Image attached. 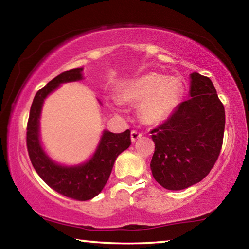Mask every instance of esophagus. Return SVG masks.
I'll return each instance as SVG.
<instances>
[{"label":"esophagus","mask_w":249,"mask_h":249,"mask_svg":"<svg viewBox=\"0 0 249 249\" xmlns=\"http://www.w3.org/2000/svg\"><path fill=\"white\" fill-rule=\"evenodd\" d=\"M142 137V133L137 132V130H132V133H130V141L133 142H136L138 138Z\"/></svg>","instance_id":"obj_1"}]
</instances>
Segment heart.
<instances>
[{
  "mask_svg": "<svg viewBox=\"0 0 249 249\" xmlns=\"http://www.w3.org/2000/svg\"><path fill=\"white\" fill-rule=\"evenodd\" d=\"M121 95L127 102L141 103L140 114L142 121L158 124L165 121L178 105L181 87L175 78L147 73L126 84ZM112 107L116 112H122V101L113 99Z\"/></svg>",
  "mask_w": 249,
  "mask_h": 249,
  "instance_id": "b5f03b06",
  "label": "heart"
}]
</instances>
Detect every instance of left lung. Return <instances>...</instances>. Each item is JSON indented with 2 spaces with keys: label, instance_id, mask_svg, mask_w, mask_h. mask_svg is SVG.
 Returning a JSON list of instances; mask_svg holds the SVG:
<instances>
[{
  "label": "left lung",
  "instance_id": "left-lung-1",
  "mask_svg": "<svg viewBox=\"0 0 249 249\" xmlns=\"http://www.w3.org/2000/svg\"><path fill=\"white\" fill-rule=\"evenodd\" d=\"M190 99L150 132L155 153L150 169L168 190H182L205 178L217 160L225 128L224 107L208 77L190 74Z\"/></svg>",
  "mask_w": 249,
  "mask_h": 249
}]
</instances>
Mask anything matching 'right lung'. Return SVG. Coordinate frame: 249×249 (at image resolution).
<instances>
[{
	"label": "right lung",
	"mask_w": 249,
	"mask_h": 249,
	"mask_svg": "<svg viewBox=\"0 0 249 249\" xmlns=\"http://www.w3.org/2000/svg\"><path fill=\"white\" fill-rule=\"evenodd\" d=\"M82 71L81 67L62 72L37 92L29 112L27 149L33 167L53 190L71 199L87 201L103 190L117 156L130 146V130L114 134L104 129L93 155L78 165L59 163L47 154L40 138V116L45 100L62 83L83 80Z\"/></svg>",
	"instance_id": "add662e5"
}]
</instances>
